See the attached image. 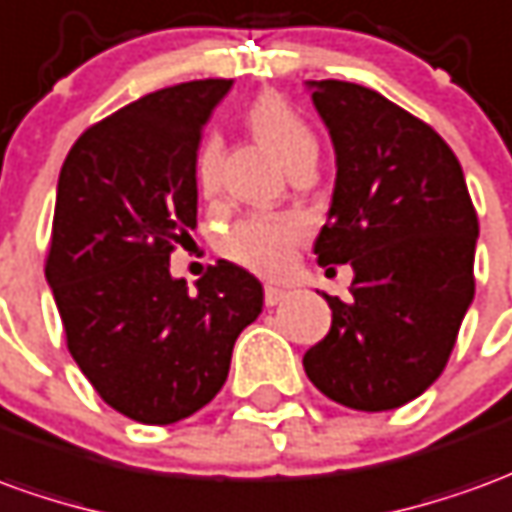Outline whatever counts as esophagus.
<instances>
[{
  "label": "esophagus",
  "mask_w": 512,
  "mask_h": 512,
  "mask_svg": "<svg viewBox=\"0 0 512 512\" xmlns=\"http://www.w3.org/2000/svg\"><path fill=\"white\" fill-rule=\"evenodd\" d=\"M285 296H288V291H285V288H277V285H266V305L268 307L280 305Z\"/></svg>",
  "instance_id": "esophagus-1"
}]
</instances>
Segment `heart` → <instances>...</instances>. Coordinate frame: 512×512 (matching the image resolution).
<instances>
[{
    "mask_svg": "<svg viewBox=\"0 0 512 512\" xmlns=\"http://www.w3.org/2000/svg\"><path fill=\"white\" fill-rule=\"evenodd\" d=\"M249 127L257 138L280 157L282 166L296 157L302 149H310L313 135L291 110V105L280 96L266 94L249 107ZM196 185L205 196L219 191L221 180V141L216 135H207L199 144L194 163ZM307 224L299 216H268L257 213L249 219L232 224L230 232L224 235V252L235 263L252 268L266 277H280L291 268L296 257V246L305 238Z\"/></svg>",
    "mask_w": 512,
    "mask_h": 512,
    "instance_id": "b5f03b06",
    "label": "heart"
}]
</instances>
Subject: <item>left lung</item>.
I'll return each mask as SVG.
<instances>
[{
  "mask_svg": "<svg viewBox=\"0 0 512 512\" xmlns=\"http://www.w3.org/2000/svg\"><path fill=\"white\" fill-rule=\"evenodd\" d=\"M335 149V188L313 252L352 263V296H327L332 327L305 371L332 402L380 413L441 377L474 302L480 221L455 152L430 124L385 96L310 80Z\"/></svg>",
  "mask_w": 512,
  "mask_h": 512,
  "instance_id": "8db88e82",
  "label": "left lung"
}]
</instances>
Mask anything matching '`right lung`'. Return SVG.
I'll list each match as a JSON object with an SVG mask.
<instances>
[{
	"label": "right lung",
	"instance_id": "add662e5",
	"mask_svg": "<svg viewBox=\"0 0 512 512\" xmlns=\"http://www.w3.org/2000/svg\"><path fill=\"white\" fill-rule=\"evenodd\" d=\"M230 88L194 80L141 96L82 132L57 180L46 282L69 352L107 405L141 424L202 410L263 310L260 280L230 260L196 291L169 271L196 230L202 127Z\"/></svg>",
	"mask_w": 512,
	"mask_h": 512
}]
</instances>
